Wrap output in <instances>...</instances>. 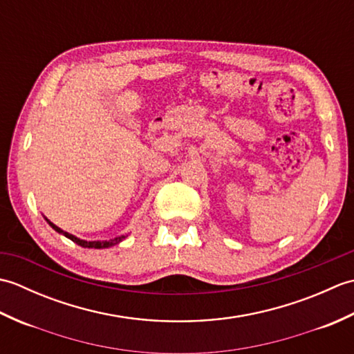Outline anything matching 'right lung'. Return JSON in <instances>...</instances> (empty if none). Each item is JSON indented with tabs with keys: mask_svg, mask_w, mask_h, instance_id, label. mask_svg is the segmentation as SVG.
<instances>
[{
	"mask_svg": "<svg viewBox=\"0 0 354 354\" xmlns=\"http://www.w3.org/2000/svg\"><path fill=\"white\" fill-rule=\"evenodd\" d=\"M47 222L50 223V227H51L53 230H55V231H57V232H59V234H64L65 237H68L70 240H73L74 243L80 245L82 248H95V250H100V248H109V246H112V245H117L118 242H122V240L124 239V236H122V237H117V239H114V240H111V242H86V240H80V239H77L76 236L68 234V232L62 231L61 228L56 227L55 223H51L48 219H47Z\"/></svg>",
	"mask_w": 354,
	"mask_h": 354,
	"instance_id": "add662e5",
	"label": "right lung"
}]
</instances>
